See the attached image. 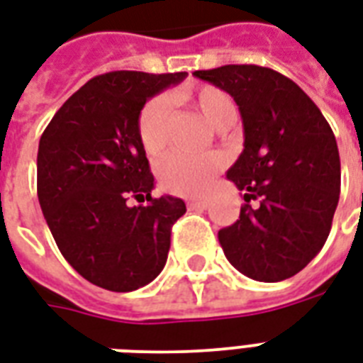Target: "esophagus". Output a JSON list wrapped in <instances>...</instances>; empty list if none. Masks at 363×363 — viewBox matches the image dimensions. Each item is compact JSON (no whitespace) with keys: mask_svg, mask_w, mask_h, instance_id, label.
I'll return each instance as SVG.
<instances>
[{"mask_svg":"<svg viewBox=\"0 0 363 363\" xmlns=\"http://www.w3.org/2000/svg\"><path fill=\"white\" fill-rule=\"evenodd\" d=\"M188 207H190V209H206L207 201L206 200H192V201H188Z\"/></svg>","mask_w":363,"mask_h":363,"instance_id":"1","label":"esophagus"}]
</instances>
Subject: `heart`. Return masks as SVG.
<instances>
[{
	"label": "heart",
	"instance_id": "b5f03b06",
	"mask_svg": "<svg viewBox=\"0 0 363 363\" xmlns=\"http://www.w3.org/2000/svg\"><path fill=\"white\" fill-rule=\"evenodd\" d=\"M175 101L190 102L200 110L207 123L217 129H226L236 120V106L226 91L215 85H200L177 91ZM169 101L156 96L143 106L137 121L140 146L148 156H160L169 143ZM225 160L218 154L186 156L169 154L157 163V175L165 190L179 196H200L209 188L213 177L223 169Z\"/></svg>",
	"mask_w": 363,
	"mask_h": 363
}]
</instances>
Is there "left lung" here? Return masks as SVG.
Instances as JSON below:
<instances>
[{
  "instance_id": "8db88e82",
  "label": "left lung",
  "mask_w": 363,
  "mask_h": 363,
  "mask_svg": "<svg viewBox=\"0 0 363 363\" xmlns=\"http://www.w3.org/2000/svg\"><path fill=\"white\" fill-rule=\"evenodd\" d=\"M194 76L234 96L243 152L226 177L243 192L240 218L218 230L226 259L257 281L301 272L328 240L341 190L335 135L297 83L257 65H226ZM259 206L251 208L248 201Z\"/></svg>"
}]
</instances>
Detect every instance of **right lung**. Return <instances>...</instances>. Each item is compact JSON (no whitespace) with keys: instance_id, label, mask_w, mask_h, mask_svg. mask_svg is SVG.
Instances as JSON below:
<instances>
[{"instance_id":"obj_1","label":"right lung","mask_w":363,"mask_h":363,"mask_svg":"<svg viewBox=\"0 0 363 363\" xmlns=\"http://www.w3.org/2000/svg\"><path fill=\"white\" fill-rule=\"evenodd\" d=\"M186 72L118 70L96 76L52 116L40 138L38 198L60 253L77 274L127 293L162 272L181 198H152L154 175L137 135L150 96ZM145 206H126L128 196Z\"/></svg>"}]
</instances>
